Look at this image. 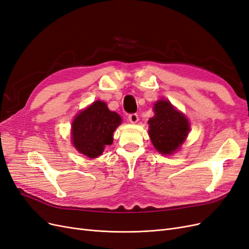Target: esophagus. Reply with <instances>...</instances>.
Wrapping results in <instances>:
<instances>
[{"label": "esophagus", "mask_w": 249, "mask_h": 249, "mask_svg": "<svg viewBox=\"0 0 249 249\" xmlns=\"http://www.w3.org/2000/svg\"><path fill=\"white\" fill-rule=\"evenodd\" d=\"M128 121H130V123H132V124H136V123H138L139 117L136 113H132L128 115Z\"/></svg>", "instance_id": "esophagus-1"}]
</instances>
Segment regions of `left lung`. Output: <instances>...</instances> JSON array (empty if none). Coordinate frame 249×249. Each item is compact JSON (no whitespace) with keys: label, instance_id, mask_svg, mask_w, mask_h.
Masks as SVG:
<instances>
[{"label":"left lung","instance_id":"obj_1","mask_svg":"<svg viewBox=\"0 0 249 249\" xmlns=\"http://www.w3.org/2000/svg\"><path fill=\"white\" fill-rule=\"evenodd\" d=\"M153 112L148 121L151 143L160 153L172 154L185 141L190 123L168 100H159L153 105Z\"/></svg>","mask_w":249,"mask_h":249}]
</instances>
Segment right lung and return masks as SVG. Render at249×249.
I'll use <instances>...</instances> for the list:
<instances>
[{
	"instance_id": "add662e5",
	"label": "right lung",
	"mask_w": 249,
	"mask_h": 249,
	"mask_svg": "<svg viewBox=\"0 0 249 249\" xmlns=\"http://www.w3.org/2000/svg\"><path fill=\"white\" fill-rule=\"evenodd\" d=\"M122 124V117L110 111L105 102L96 101L76 115L72 123V144L89 159L103 153L113 142V132Z\"/></svg>"
}]
</instances>
